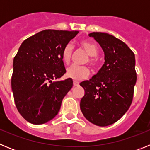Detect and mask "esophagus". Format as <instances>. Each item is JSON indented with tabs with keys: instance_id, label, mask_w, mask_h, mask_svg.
Masks as SVG:
<instances>
[{
	"instance_id": "34e87169",
	"label": "esophagus",
	"mask_w": 150,
	"mask_h": 150,
	"mask_svg": "<svg viewBox=\"0 0 150 150\" xmlns=\"http://www.w3.org/2000/svg\"><path fill=\"white\" fill-rule=\"evenodd\" d=\"M79 84V83L78 81H76V80H74V86H78Z\"/></svg>"
}]
</instances>
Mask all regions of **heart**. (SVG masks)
<instances>
[{
	"mask_svg": "<svg viewBox=\"0 0 150 150\" xmlns=\"http://www.w3.org/2000/svg\"><path fill=\"white\" fill-rule=\"evenodd\" d=\"M79 46L86 52L88 55V59L86 62L89 63L91 67H96L98 60L96 55L98 54V46L95 42L89 40H82L79 42ZM73 52H74V45L71 43H68L64 46L62 51V60L66 64H68L71 60ZM89 69L86 66L72 65L67 69L66 75L69 78L74 80H80L85 79L89 75Z\"/></svg>",
	"mask_w": 150,
	"mask_h": 150,
	"instance_id": "obj_1",
	"label": "heart"
}]
</instances>
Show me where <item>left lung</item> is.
<instances>
[{"label":"left lung","instance_id":"1","mask_svg":"<svg viewBox=\"0 0 150 150\" xmlns=\"http://www.w3.org/2000/svg\"><path fill=\"white\" fill-rule=\"evenodd\" d=\"M88 36L101 46L105 62L96 75L80 83L85 90L80 109L90 122L107 126L122 118L132 104L137 81L135 56L114 36L102 32Z\"/></svg>","mask_w":150,"mask_h":150}]
</instances>
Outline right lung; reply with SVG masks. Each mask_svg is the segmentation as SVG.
Listing matches in <instances>:
<instances>
[{"label": "right lung", "instance_id": "add662e5", "mask_svg": "<svg viewBox=\"0 0 150 150\" xmlns=\"http://www.w3.org/2000/svg\"><path fill=\"white\" fill-rule=\"evenodd\" d=\"M78 33L50 29L40 31L24 40L14 57L12 91L17 110L30 123L40 125L52 120L72 88L71 78L52 80L66 73L62 51Z\"/></svg>", "mask_w": 150, "mask_h": 150}]
</instances>
